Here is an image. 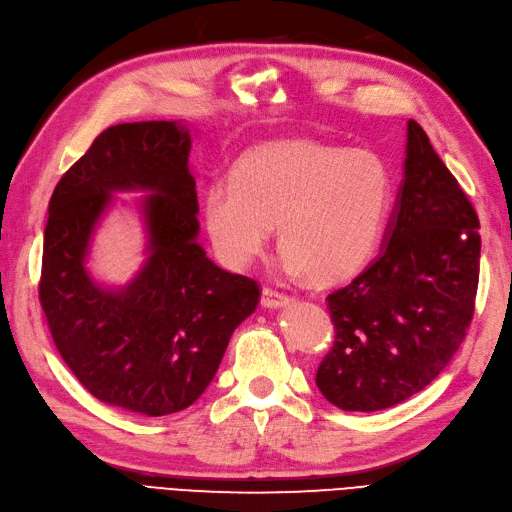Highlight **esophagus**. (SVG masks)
Returning <instances> with one entry per match:
<instances>
[{
    "instance_id": "esophagus-1",
    "label": "esophagus",
    "mask_w": 512,
    "mask_h": 512,
    "mask_svg": "<svg viewBox=\"0 0 512 512\" xmlns=\"http://www.w3.org/2000/svg\"><path fill=\"white\" fill-rule=\"evenodd\" d=\"M287 303H290V296L279 292V290H274V287L266 285L264 290H261V305H264V307L277 309V307H283Z\"/></svg>"
}]
</instances>
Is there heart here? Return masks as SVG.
<instances>
[{"instance_id": "obj_1", "label": "heart", "mask_w": 512, "mask_h": 512, "mask_svg": "<svg viewBox=\"0 0 512 512\" xmlns=\"http://www.w3.org/2000/svg\"><path fill=\"white\" fill-rule=\"evenodd\" d=\"M396 179L374 149L309 138L246 151L203 196L205 231L220 259L244 266L277 225L279 248L311 283L355 277L372 259L391 214Z\"/></svg>"}]
</instances>
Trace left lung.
Instances as JSON below:
<instances>
[{
	"label": "left lung",
	"instance_id": "left-lung-1",
	"mask_svg": "<svg viewBox=\"0 0 512 512\" xmlns=\"http://www.w3.org/2000/svg\"><path fill=\"white\" fill-rule=\"evenodd\" d=\"M478 229L467 194L409 121L383 253L326 296L335 342L316 374L326 400L344 411H383L435 381L474 318Z\"/></svg>",
	"mask_w": 512,
	"mask_h": 512
}]
</instances>
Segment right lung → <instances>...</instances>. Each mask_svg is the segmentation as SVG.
Instances as JSON below:
<instances>
[{"label": "right lung", "mask_w": 512, "mask_h": 512, "mask_svg": "<svg viewBox=\"0 0 512 512\" xmlns=\"http://www.w3.org/2000/svg\"><path fill=\"white\" fill-rule=\"evenodd\" d=\"M188 129L170 121L108 127L62 175L49 201L38 298L64 363L93 396L160 417L188 409L212 383L231 333L259 303V283L207 259ZM114 189H149L148 264L123 291L83 268Z\"/></svg>", "instance_id": "right-lung-1"}]
</instances>
